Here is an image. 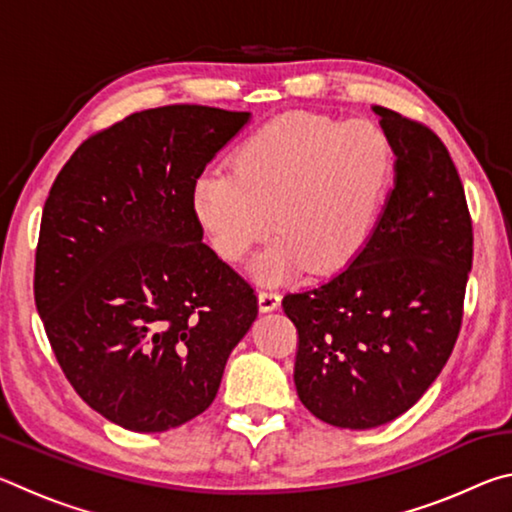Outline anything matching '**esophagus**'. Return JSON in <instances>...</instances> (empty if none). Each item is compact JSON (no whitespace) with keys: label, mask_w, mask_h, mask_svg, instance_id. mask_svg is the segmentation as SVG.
I'll list each match as a JSON object with an SVG mask.
<instances>
[{"label":"esophagus","mask_w":512,"mask_h":512,"mask_svg":"<svg viewBox=\"0 0 512 512\" xmlns=\"http://www.w3.org/2000/svg\"><path fill=\"white\" fill-rule=\"evenodd\" d=\"M259 309L262 311H273V309H277L280 307V293H277L275 289H271V287H262L259 289Z\"/></svg>","instance_id":"1"}]
</instances>
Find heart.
Segmentation results:
<instances>
[{"label": "heart", "instance_id": "1", "mask_svg": "<svg viewBox=\"0 0 512 512\" xmlns=\"http://www.w3.org/2000/svg\"><path fill=\"white\" fill-rule=\"evenodd\" d=\"M388 135L370 119L289 112L259 126L232 169L201 173L192 210L210 246L239 264L271 228L280 235L257 262L266 280L334 271L366 246L393 176Z\"/></svg>", "mask_w": 512, "mask_h": 512}]
</instances>
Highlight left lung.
Masks as SVG:
<instances>
[{"mask_svg":"<svg viewBox=\"0 0 512 512\" xmlns=\"http://www.w3.org/2000/svg\"><path fill=\"white\" fill-rule=\"evenodd\" d=\"M393 144L395 187L348 268L282 298L298 329L293 381L318 420L372 429L436 381L461 332L474 232L443 140L375 106Z\"/></svg>","mask_w":512,"mask_h":512,"instance_id":"1","label":"left lung"}]
</instances>
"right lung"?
<instances>
[{
    "label": "right lung",
    "mask_w": 512,
    "mask_h": 512,
    "mask_svg": "<svg viewBox=\"0 0 512 512\" xmlns=\"http://www.w3.org/2000/svg\"><path fill=\"white\" fill-rule=\"evenodd\" d=\"M250 112L164 106L90 135L49 189L33 298L81 400L131 431L201 415L257 318L250 282L203 244L192 185Z\"/></svg>",
    "instance_id": "add662e5"
}]
</instances>
